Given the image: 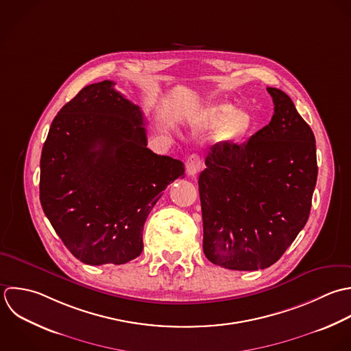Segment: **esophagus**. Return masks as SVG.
Returning <instances> with one entry per match:
<instances>
[{
	"mask_svg": "<svg viewBox=\"0 0 351 351\" xmlns=\"http://www.w3.org/2000/svg\"><path fill=\"white\" fill-rule=\"evenodd\" d=\"M202 167V160L198 154H191L186 161V171L189 176H195Z\"/></svg>",
	"mask_w": 351,
	"mask_h": 351,
	"instance_id": "34e87169",
	"label": "esophagus"
}]
</instances>
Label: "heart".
<instances>
[{
    "label": "heart",
    "mask_w": 351,
    "mask_h": 351,
    "mask_svg": "<svg viewBox=\"0 0 351 351\" xmlns=\"http://www.w3.org/2000/svg\"><path fill=\"white\" fill-rule=\"evenodd\" d=\"M205 128H219V138L224 142H238L252 130L253 119L246 110H237L232 104L219 102L205 108L197 119Z\"/></svg>",
    "instance_id": "heart-1"
}]
</instances>
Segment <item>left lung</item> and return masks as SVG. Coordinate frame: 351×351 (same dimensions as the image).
Listing matches in <instances>:
<instances>
[{
	"instance_id": "left-lung-1",
	"label": "left lung",
	"mask_w": 351,
	"mask_h": 351,
	"mask_svg": "<svg viewBox=\"0 0 351 351\" xmlns=\"http://www.w3.org/2000/svg\"><path fill=\"white\" fill-rule=\"evenodd\" d=\"M247 143H216L198 179L206 258L232 271L275 264L305 227L317 180L316 139L282 90Z\"/></svg>"
}]
</instances>
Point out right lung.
Wrapping results in <instances>:
<instances>
[{
    "label": "right lung",
    "instance_id": "obj_1",
    "mask_svg": "<svg viewBox=\"0 0 351 351\" xmlns=\"http://www.w3.org/2000/svg\"><path fill=\"white\" fill-rule=\"evenodd\" d=\"M112 80L93 83L51 121L39 199L65 247L88 265L125 264L143 250L145 221L182 161L147 149L141 108Z\"/></svg>",
    "mask_w": 351,
    "mask_h": 351
}]
</instances>
